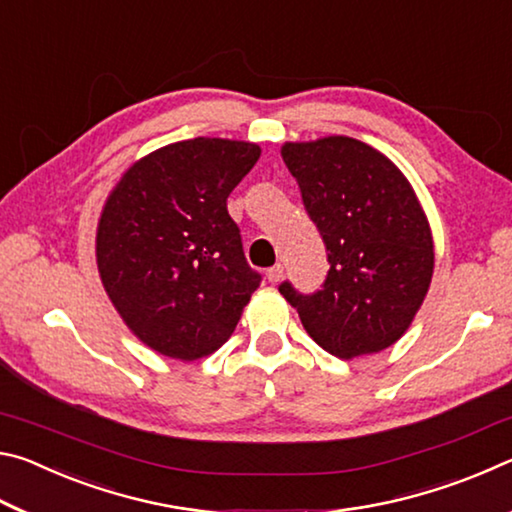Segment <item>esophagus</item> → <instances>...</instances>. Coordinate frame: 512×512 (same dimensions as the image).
<instances>
[{"instance_id": "esophagus-1", "label": "esophagus", "mask_w": 512, "mask_h": 512, "mask_svg": "<svg viewBox=\"0 0 512 512\" xmlns=\"http://www.w3.org/2000/svg\"><path fill=\"white\" fill-rule=\"evenodd\" d=\"M282 273H284V266L282 264H275V266H271L266 271V277H268V282H273V284H277L282 280Z\"/></svg>"}]
</instances>
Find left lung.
I'll return each mask as SVG.
<instances>
[{"label": "left lung", "mask_w": 512, "mask_h": 512, "mask_svg": "<svg viewBox=\"0 0 512 512\" xmlns=\"http://www.w3.org/2000/svg\"><path fill=\"white\" fill-rule=\"evenodd\" d=\"M282 160L327 246L329 273L314 296L280 293L320 348L339 359L402 339L427 296L433 237L404 173L384 153L345 135L284 142Z\"/></svg>", "instance_id": "8db88e82"}]
</instances>
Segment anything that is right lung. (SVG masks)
Listing matches in <instances>:
<instances>
[{
  "instance_id": "1",
  "label": "right lung",
  "mask_w": 512,
  "mask_h": 512,
  "mask_svg": "<svg viewBox=\"0 0 512 512\" xmlns=\"http://www.w3.org/2000/svg\"><path fill=\"white\" fill-rule=\"evenodd\" d=\"M259 155L223 137L167 144L133 162L106 198L101 284L126 327L164 357L219 350L259 287L225 205Z\"/></svg>"
}]
</instances>
